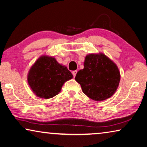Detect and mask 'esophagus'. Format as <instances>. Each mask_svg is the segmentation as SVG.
I'll list each match as a JSON object with an SVG mask.
<instances>
[{
	"instance_id": "esophagus-1",
	"label": "esophagus",
	"mask_w": 147,
	"mask_h": 147,
	"mask_svg": "<svg viewBox=\"0 0 147 147\" xmlns=\"http://www.w3.org/2000/svg\"><path fill=\"white\" fill-rule=\"evenodd\" d=\"M76 74H77V71H76V70L72 71V74H73V76H74V78H75V77H76Z\"/></svg>"
}]
</instances>
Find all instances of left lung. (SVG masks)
<instances>
[{"instance_id": "1", "label": "left lung", "mask_w": 147, "mask_h": 147, "mask_svg": "<svg viewBox=\"0 0 147 147\" xmlns=\"http://www.w3.org/2000/svg\"><path fill=\"white\" fill-rule=\"evenodd\" d=\"M83 93L92 100L101 102L114 94L121 80L117 64L102 53L85 57L84 68L76 74Z\"/></svg>"}]
</instances>
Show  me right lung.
<instances>
[{"instance_id": "right-lung-1", "label": "right lung", "mask_w": 147, "mask_h": 147, "mask_svg": "<svg viewBox=\"0 0 147 147\" xmlns=\"http://www.w3.org/2000/svg\"><path fill=\"white\" fill-rule=\"evenodd\" d=\"M72 78L73 75L66 66L46 55L38 58L27 75L28 84L34 94L44 99L57 95L64 83Z\"/></svg>"}]
</instances>
